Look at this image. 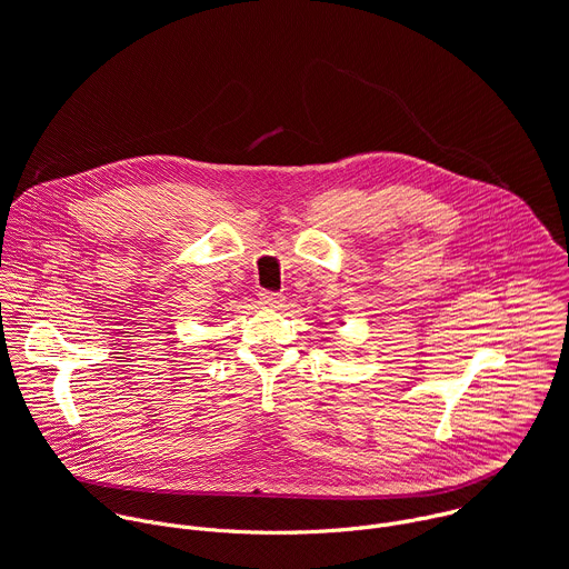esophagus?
<instances>
[{"label": "esophagus", "mask_w": 569, "mask_h": 569, "mask_svg": "<svg viewBox=\"0 0 569 569\" xmlns=\"http://www.w3.org/2000/svg\"><path fill=\"white\" fill-rule=\"evenodd\" d=\"M259 299H261V303L268 306V308H281L283 301H286V297H283L281 292H270V290H263V292L259 295Z\"/></svg>", "instance_id": "1"}]
</instances>
